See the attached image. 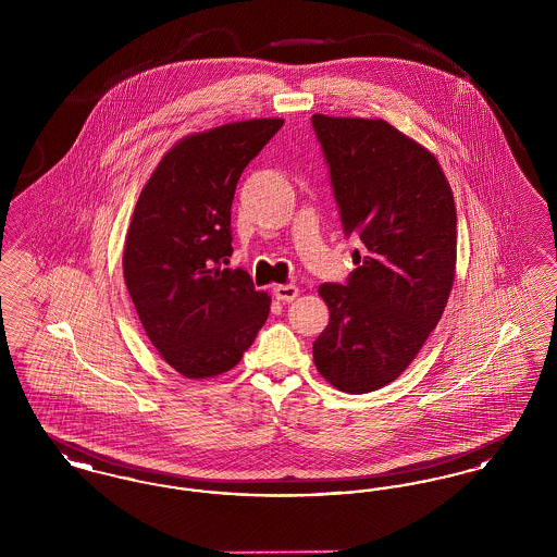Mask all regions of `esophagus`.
Wrapping results in <instances>:
<instances>
[{
    "instance_id": "esophagus-1",
    "label": "esophagus",
    "mask_w": 557,
    "mask_h": 557,
    "mask_svg": "<svg viewBox=\"0 0 557 557\" xmlns=\"http://www.w3.org/2000/svg\"><path fill=\"white\" fill-rule=\"evenodd\" d=\"M273 294H275V298L282 300V302H292V300L298 296V288L292 286V284H282V286H275V288H273Z\"/></svg>"
}]
</instances>
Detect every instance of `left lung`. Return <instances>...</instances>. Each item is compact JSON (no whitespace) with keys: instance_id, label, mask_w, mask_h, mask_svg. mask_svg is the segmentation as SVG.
<instances>
[{"instance_id":"1","label":"left lung","mask_w":557,"mask_h":557,"mask_svg":"<svg viewBox=\"0 0 557 557\" xmlns=\"http://www.w3.org/2000/svg\"><path fill=\"white\" fill-rule=\"evenodd\" d=\"M346 236L363 242L346 286L321 284L330 323L313 345L319 373L363 395L397 380L449 300L457 214L436 157L382 119L313 114Z\"/></svg>"}]
</instances>
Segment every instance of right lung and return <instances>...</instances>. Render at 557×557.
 I'll return each mask as SVG.
<instances>
[{
  "instance_id": "add662e5",
  "label": "right lung",
  "mask_w": 557,
  "mask_h": 557,
  "mask_svg": "<svg viewBox=\"0 0 557 557\" xmlns=\"http://www.w3.org/2000/svg\"><path fill=\"white\" fill-rule=\"evenodd\" d=\"M282 119L191 133L162 159L133 209L123 275L160 357L191 380L236 368L269 315L271 296L225 269L239 175Z\"/></svg>"
}]
</instances>
